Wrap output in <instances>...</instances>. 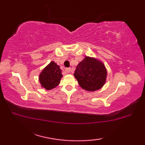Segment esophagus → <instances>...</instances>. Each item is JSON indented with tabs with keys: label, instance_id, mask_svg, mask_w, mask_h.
Returning a JSON list of instances; mask_svg holds the SVG:
<instances>
[{
	"label": "esophagus",
	"instance_id": "1",
	"mask_svg": "<svg viewBox=\"0 0 145 145\" xmlns=\"http://www.w3.org/2000/svg\"><path fill=\"white\" fill-rule=\"evenodd\" d=\"M65 72L67 73H70L72 72V69L71 68H67V69H65Z\"/></svg>",
	"mask_w": 145,
	"mask_h": 145
}]
</instances>
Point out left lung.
I'll use <instances>...</instances> for the list:
<instances>
[{
  "mask_svg": "<svg viewBox=\"0 0 145 145\" xmlns=\"http://www.w3.org/2000/svg\"><path fill=\"white\" fill-rule=\"evenodd\" d=\"M74 76L83 89L95 91L102 88L105 84L107 70L102 61L96 58L86 56L78 64Z\"/></svg>",
  "mask_w": 145,
  "mask_h": 145,
  "instance_id": "8db88e82",
  "label": "left lung"
}]
</instances>
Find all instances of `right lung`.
Returning <instances> with one entry per match:
<instances>
[{
	"instance_id": "right-lung-1",
	"label": "right lung",
	"mask_w": 145,
	"mask_h": 145,
	"mask_svg": "<svg viewBox=\"0 0 145 145\" xmlns=\"http://www.w3.org/2000/svg\"><path fill=\"white\" fill-rule=\"evenodd\" d=\"M62 76L60 66L52 61L42 70L39 78L42 87L49 90L59 85Z\"/></svg>"
}]
</instances>
